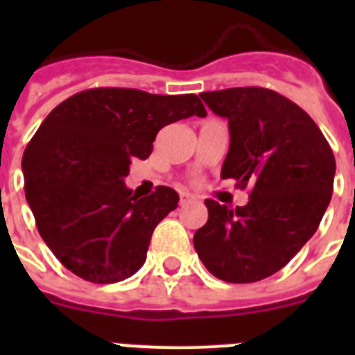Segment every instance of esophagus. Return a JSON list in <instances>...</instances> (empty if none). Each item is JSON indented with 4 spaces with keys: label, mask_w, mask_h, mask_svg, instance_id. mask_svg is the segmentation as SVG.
Returning a JSON list of instances; mask_svg holds the SVG:
<instances>
[{
    "label": "esophagus",
    "mask_w": 355,
    "mask_h": 355,
    "mask_svg": "<svg viewBox=\"0 0 355 355\" xmlns=\"http://www.w3.org/2000/svg\"><path fill=\"white\" fill-rule=\"evenodd\" d=\"M192 200H193V196H190V193H181L180 205H181V206H187V205H190Z\"/></svg>",
    "instance_id": "1"
}]
</instances>
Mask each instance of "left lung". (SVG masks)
Listing matches in <instances>:
<instances>
[{
	"label": "left lung",
	"mask_w": 355,
	"mask_h": 355,
	"mask_svg": "<svg viewBox=\"0 0 355 355\" xmlns=\"http://www.w3.org/2000/svg\"><path fill=\"white\" fill-rule=\"evenodd\" d=\"M229 122L222 180L250 187L249 202L229 209L206 199L197 256L225 283H256L281 270L318 229L331 202L336 159L309 115L261 87L200 94Z\"/></svg>",
	"instance_id": "1"
}]
</instances>
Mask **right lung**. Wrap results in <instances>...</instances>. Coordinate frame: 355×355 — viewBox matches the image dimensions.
<instances>
[{
  "label": "right lung",
  "instance_id": "right-lung-1",
  "mask_svg": "<svg viewBox=\"0 0 355 355\" xmlns=\"http://www.w3.org/2000/svg\"><path fill=\"white\" fill-rule=\"evenodd\" d=\"M206 117L196 94L137 89L78 92L44 119L23 155L24 192L40 236L62 265L97 284L119 283L144 265L156 225L180 196L158 187L139 197L124 184L163 126Z\"/></svg>",
  "mask_w": 355,
  "mask_h": 355
}]
</instances>
